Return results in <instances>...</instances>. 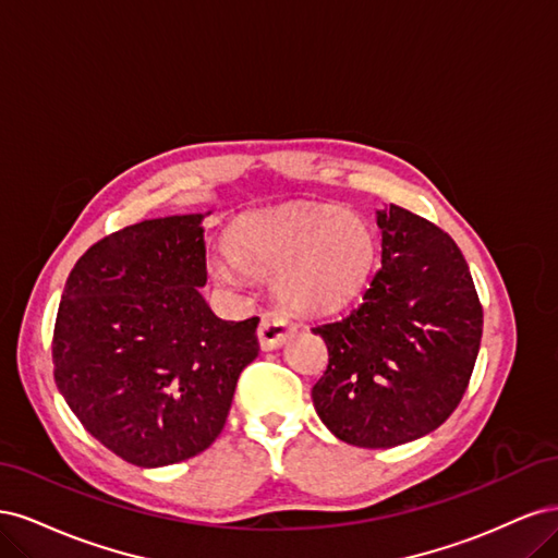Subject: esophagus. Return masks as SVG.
<instances>
[{"label":"esophagus","instance_id":"1","mask_svg":"<svg viewBox=\"0 0 558 558\" xmlns=\"http://www.w3.org/2000/svg\"><path fill=\"white\" fill-rule=\"evenodd\" d=\"M295 330V326L289 320L283 312L272 310V312H265L260 318V328H258V340L260 347L267 349H277L286 342V337Z\"/></svg>","mask_w":558,"mask_h":558}]
</instances>
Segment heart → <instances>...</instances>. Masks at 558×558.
I'll return each instance as SVG.
<instances>
[{"instance_id": "obj_1", "label": "heart", "mask_w": 558, "mask_h": 558, "mask_svg": "<svg viewBox=\"0 0 558 558\" xmlns=\"http://www.w3.org/2000/svg\"><path fill=\"white\" fill-rule=\"evenodd\" d=\"M226 251L240 272L275 277L283 307L332 314L363 293L377 260V238L353 211L293 205L240 218L228 232ZM214 275L230 281L232 267L218 263Z\"/></svg>"}]
</instances>
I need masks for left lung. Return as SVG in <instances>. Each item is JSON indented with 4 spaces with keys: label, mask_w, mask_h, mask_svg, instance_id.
I'll use <instances>...</instances> for the list:
<instances>
[{
    "label": "left lung",
    "mask_w": 558,
    "mask_h": 558,
    "mask_svg": "<svg viewBox=\"0 0 558 558\" xmlns=\"http://www.w3.org/2000/svg\"><path fill=\"white\" fill-rule=\"evenodd\" d=\"M381 267L359 307L314 326L328 349L312 388L342 442L388 449L442 426L459 408L482 342V302L461 248L408 209L377 211Z\"/></svg>",
    "instance_id": "obj_1"
}]
</instances>
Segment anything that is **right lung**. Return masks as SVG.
<instances>
[{
    "label": "right lung",
    "mask_w": 558,
    "mask_h": 558,
    "mask_svg": "<svg viewBox=\"0 0 558 558\" xmlns=\"http://www.w3.org/2000/svg\"><path fill=\"white\" fill-rule=\"evenodd\" d=\"M202 214L128 226L76 260L58 307L53 375L95 440L140 468L205 451L223 430L258 316L218 318Z\"/></svg>",
    "instance_id": "obj_1"
}]
</instances>
